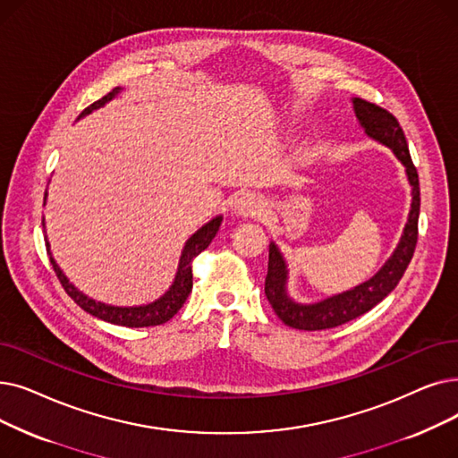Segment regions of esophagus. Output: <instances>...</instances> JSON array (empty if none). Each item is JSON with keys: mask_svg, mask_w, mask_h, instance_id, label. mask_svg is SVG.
Instances as JSON below:
<instances>
[{"mask_svg": "<svg viewBox=\"0 0 458 458\" xmlns=\"http://www.w3.org/2000/svg\"><path fill=\"white\" fill-rule=\"evenodd\" d=\"M266 211V202L260 194L243 192L235 200V213L242 216H260Z\"/></svg>", "mask_w": 458, "mask_h": 458, "instance_id": "1", "label": "esophagus"}]
</instances>
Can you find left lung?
I'll use <instances>...</instances> for the list:
<instances>
[{"label": "left lung", "instance_id": "1", "mask_svg": "<svg viewBox=\"0 0 458 458\" xmlns=\"http://www.w3.org/2000/svg\"><path fill=\"white\" fill-rule=\"evenodd\" d=\"M353 108H355L357 119H360V123L365 127V132L376 138V140H380L382 144L389 146L396 155V158H399V161L406 166V174L411 185V196H413L410 218L399 247H396L387 264L377 271L370 281L341 295L329 297V300L316 305H297L286 295V266L281 252H278L275 243H271L267 276H266V295L275 314L281 318L286 326L295 329L320 331V329L336 327L376 307L387 293L394 290L396 284H399L408 264L411 262V256L417 245V235H420V232H417V221H420V206H421L420 175H417V170L411 163L408 142L399 119H396L389 110L377 106L374 103H369L360 97L353 98Z\"/></svg>", "mask_w": 458, "mask_h": 458}]
</instances>
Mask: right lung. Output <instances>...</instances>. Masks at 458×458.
<instances>
[{
  "label": "right lung",
  "mask_w": 458,
  "mask_h": 458,
  "mask_svg": "<svg viewBox=\"0 0 458 458\" xmlns=\"http://www.w3.org/2000/svg\"><path fill=\"white\" fill-rule=\"evenodd\" d=\"M119 91V88H114L110 93H106L103 98H98L93 105H89L81 115L82 117L86 114H89L91 110L103 106L105 103H108L110 98ZM47 196V194H45ZM221 216L213 218L211 223H208L206 226H202L198 230L191 240L187 242L183 254H182V260H180V267H177V275H175V281L172 284V288L161 297V300H157L155 303L144 305V307H110L105 303H97L89 297H86L84 293L78 292L69 281L67 276L62 273V269L57 267V264L54 262V258L50 256V264L55 271V276L59 278V283H62L64 290L67 292V295L71 300L84 309L86 312H89L95 318H101L105 322L115 324V326H125V327H151V326H161L166 324L172 316L177 314L183 307V303L187 301V297L192 290V260L194 258L200 254L202 250L208 249V245L211 243V240L215 237L218 226H221ZM47 252L50 254L48 243H47Z\"/></svg>",
  "instance_id": "obj_1"
}]
</instances>
